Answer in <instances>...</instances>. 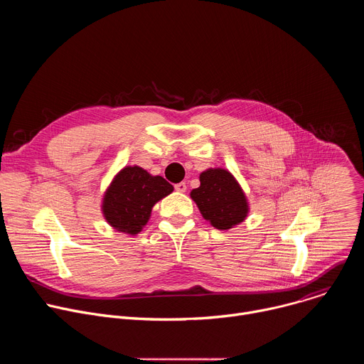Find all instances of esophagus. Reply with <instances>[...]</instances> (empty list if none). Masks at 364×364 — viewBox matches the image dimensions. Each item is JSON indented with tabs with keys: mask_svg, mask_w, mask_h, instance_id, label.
I'll return each mask as SVG.
<instances>
[{
	"mask_svg": "<svg viewBox=\"0 0 364 364\" xmlns=\"http://www.w3.org/2000/svg\"><path fill=\"white\" fill-rule=\"evenodd\" d=\"M174 188H176V191H178V193H184V191L187 190V184H186L184 181H181V183H177V184L174 186Z\"/></svg>",
	"mask_w": 364,
	"mask_h": 364,
	"instance_id": "obj_1",
	"label": "esophagus"
}]
</instances>
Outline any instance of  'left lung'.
I'll return each instance as SVG.
<instances>
[{"mask_svg":"<svg viewBox=\"0 0 364 364\" xmlns=\"http://www.w3.org/2000/svg\"><path fill=\"white\" fill-rule=\"evenodd\" d=\"M191 198L201 216L219 230L242 223L247 213V198L236 178L225 168H209L200 174V187L191 190Z\"/></svg>","mask_w":364,"mask_h":364,"instance_id":"left-lung-1","label":"left lung"}]
</instances>
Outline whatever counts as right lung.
Returning a JSON list of instances; mask_svg holds the SVG:
<instances>
[{"mask_svg":"<svg viewBox=\"0 0 364 364\" xmlns=\"http://www.w3.org/2000/svg\"><path fill=\"white\" fill-rule=\"evenodd\" d=\"M173 190L161 176H151L138 166H127L103 194V218L115 230L134 236L148 223L154 204Z\"/></svg>","mask_w":364,"mask_h":364,"instance_id":"1","label":"right lung"}]
</instances>
